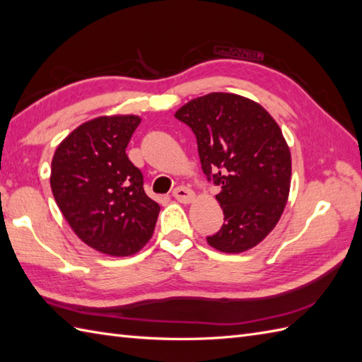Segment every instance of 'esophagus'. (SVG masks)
<instances>
[{
  "label": "esophagus",
  "mask_w": 362,
  "mask_h": 362,
  "mask_svg": "<svg viewBox=\"0 0 362 362\" xmlns=\"http://www.w3.org/2000/svg\"><path fill=\"white\" fill-rule=\"evenodd\" d=\"M172 195H173L175 199H178L180 202H190L193 199V197H195V195H193V192L189 187H184V186H180V187L173 189Z\"/></svg>",
  "instance_id": "obj_1"
}]
</instances>
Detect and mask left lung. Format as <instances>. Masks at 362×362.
<instances>
[{
	"instance_id": "8db88e82",
	"label": "left lung",
	"mask_w": 362,
	"mask_h": 362,
	"mask_svg": "<svg viewBox=\"0 0 362 362\" xmlns=\"http://www.w3.org/2000/svg\"><path fill=\"white\" fill-rule=\"evenodd\" d=\"M197 136L202 172L215 186L224 224L207 243L240 253L266 238L283 215L292 160L276 121L258 103L233 93H209L175 113Z\"/></svg>"
}]
</instances>
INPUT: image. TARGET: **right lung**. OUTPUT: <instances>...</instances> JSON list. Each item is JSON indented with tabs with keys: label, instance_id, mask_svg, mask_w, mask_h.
<instances>
[{
	"label": "right lung",
	"instance_id": "right-lung-1",
	"mask_svg": "<svg viewBox=\"0 0 362 362\" xmlns=\"http://www.w3.org/2000/svg\"><path fill=\"white\" fill-rule=\"evenodd\" d=\"M141 119L101 117L75 129L52 160L50 187L81 241L112 257H129L151 240L160 214L126 147Z\"/></svg>",
	"mask_w": 362,
	"mask_h": 362
}]
</instances>
